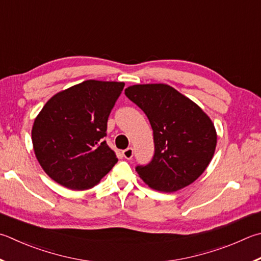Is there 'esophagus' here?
Returning a JSON list of instances; mask_svg holds the SVG:
<instances>
[{
  "label": "esophagus",
  "instance_id": "1",
  "mask_svg": "<svg viewBox=\"0 0 261 261\" xmlns=\"http://www.w3.org/2000/svg\"><path fill=\"white\" fill-rule=\"evenodd\" d=\"M122 154H123V156H124L126 160H131L132 158H134L135 150H134V148H132V147H129V148H126V149L123 150Z\"/></svg>",
  "mask_w": 261,
  "mask_h": 261
}]
</instances>
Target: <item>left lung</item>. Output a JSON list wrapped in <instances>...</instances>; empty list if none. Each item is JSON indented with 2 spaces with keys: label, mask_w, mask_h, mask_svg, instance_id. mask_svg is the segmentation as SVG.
<instances>
[{
  "label": "left lung",
  "mask_w": 261,
  "mask_h": 261,
  "mask_svg": "<svg viewBox=\"0 0 261 261\" xmlns=\"http://www.w3.org/2000/svg\"><path fill=\"white\" fill-rule=\"evenodd\" d=\"M125 96L148 117L154 155L136 171L149 187L171 193L204 172L217 145L213 123L196 103L167 84H138Z\"/></svg>",
  "instance_id": "left-lung-1"
}]
</instances>
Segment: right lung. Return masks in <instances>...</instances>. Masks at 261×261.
Listing matches in <instances>:
<instances>
[{
	"label": "right lung",
	"mask_w": 261,
	"mask_h": 261,
	"mask_svg": "<svg viewBox=\"0 0 261 261\" xmlns=\"http://www.w3.org/2000/svg\"><path fill=\"white\" fill-rule=\"evenodd\" d=\"M123 82L89 80L55 94L34 121L32 141L45 173L74 191L89 189L117 163L103 138Z\"/></svg>",
	"instance_id": "right-lung-1"
}]
</instances>
